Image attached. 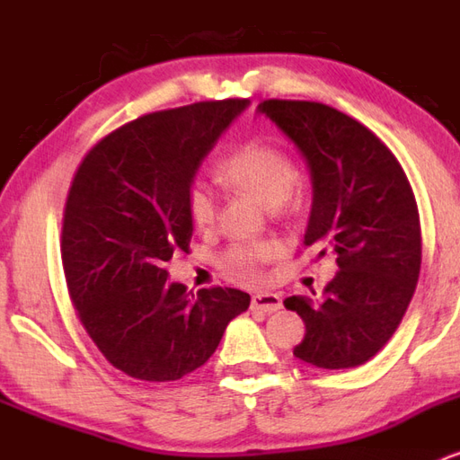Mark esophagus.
<instances>
[{"label": "esophagus", "mask_w": 460, "mask_h": 460, "mask_svg": "<svg viewBox=\"0 0 460 460\" xmlns=\"http://www.w3.org/2000/svg\"><path fill=\"white\" fill-rule=\"evenodd\" d=\"M251 307L257 311H263V314H274V311H279L283 307V303H281V296H279V294L260 292L252 296Z\"/></svg>", "instance_id": "obj_1"}]
</instances>
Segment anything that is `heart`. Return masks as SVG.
Returning <instances> with one entry per match:
<instances>
[{"mask_svg":"<svg viewBox=\"0 0 460 460\" xmlns=\"http://www.w3.org/2000/svg\"><path fill=\"white\" fill-rule=\"evenodd\" d=\"M220 177L229 186L252 194L266 208L277 209L289 199L296 186V168L279 146L268 142H246L220 164ZM188 209L194 225L209 226L216 220L218 200L205 181H194L188 190ZM281 252L277 242L235 244L226 252V263L246 277H257L266 261Z\"/></svg>","mask_w":460,"mask_h":460,"instance_id":"b5f03b06","label":"heart"}]
</instances>
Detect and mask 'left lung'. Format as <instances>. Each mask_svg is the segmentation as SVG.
<instances>
[{
    "label": "left lung",
    "instance_id": "8db88e82",
    "mask_svg": "<svg viewBox=\"0 0 460 460\" xmlns=\"http://www.w3.org/2000/svg\"><path fill=\"white\" fill-rule=\"evenodd\" d=\"M307 162L311 214L305 242L337 257L324 296H289L285 309L305 322L294 348L324 369L363 366L392 340L415 294L421 266L417 203L402 166L366 125L315 102L257 105Z\"/></svg>",
    "mask_w": 460,
    "mask_h": 460
}]
</instances>
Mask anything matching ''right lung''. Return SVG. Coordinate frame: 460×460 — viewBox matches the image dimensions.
I'll return each instance as SVG.
<instances>
[{
	"instance_id": "add662e5",
	"label": "right lung",
	"mask_w": 460,
	"mask_h": 460,
	"mask_svg": "<svg viewBox=\"0 0 460 460\" xmlns=\"http://www.w3.org/2000/svg\"><path fill=\"white\" fill-rule=\"evenodd\" d=\"M248 108L205 102L131 120L79 164L62 223V266L84 329L131 378L168 383L203 366L251 296L168 281L188 251V190L200 162Z\"/></svg>"
}]
</instances>
